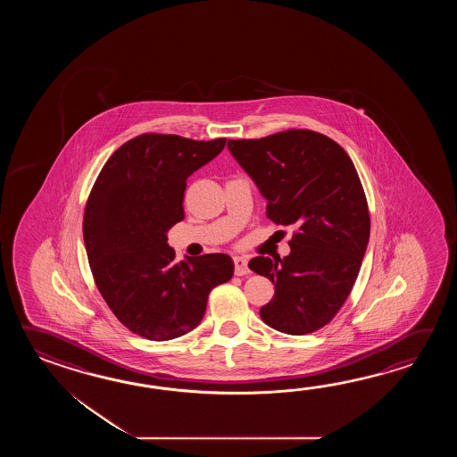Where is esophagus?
I'll list each match as a JSON object with an SVG mask.
<instances>
[{"label": "esophagus", "instance_id": "1", "mask_svg": "<svg viewBox=\"0 0 457 457\" xmlns=\"http://www.w3.org/2000/svg\"><path fill=\"white\" fill-rule=\"evenodd\" d=\"M233 264H235V274L237 276H243V274H248L250 270H248V262H246V258H243V256H235L233 258Z\"/></svg>", "mask_w": 457, "mask_h": 457}]
</instances>
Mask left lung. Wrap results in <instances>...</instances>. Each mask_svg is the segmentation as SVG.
Segmentation results:
<instances>
[{
    "instance_id": "8db88e82",
    "label": "left lung",
    "mask_w": 457,
    "mask_h": 457,
    "mask_svg": "<svg viewBox=\"0 0 457 457\" xmlns=\"http://www.w3.org/2000/svg\"><path fill=\"white\" fill-rule=\"evenodd\" d=\"M227 146L268 201V219L297 228L287 256L248 262L274 284L262 320L287 335L320 330L348 299L370 242L356 168L335 140L303 129Z\"/></svg>"
}]
</instances>
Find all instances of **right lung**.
<instances>
[{"instance_id": "1", "label": "right lung", "mask_w": 457, "mask_h": 457, "mask_svg": "<svg viewBox=\"0 0 457 457\" xmlns=\"http://www.w3.org/2000/svg\"><path fill=\"white\" fill-rule=\"evenodd\" d=\"M225 142L136 137L107 160L87 197L83 238L97 289L119 321L146 340L195 330L209 292L232 279L228 254L176 262L166 235L185 219L187 178L214 160Z\"/></svg>"}]
</instances>
